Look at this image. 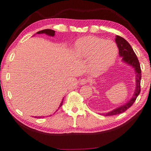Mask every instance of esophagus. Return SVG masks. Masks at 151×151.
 <instances>
[{"instance_id":"esophagus-1","label":"esophagus","mask_w":151,"mask_h":151,"mask_svg":"<svg viewBox=\"0 0 151 151\" xmlns=\"http://www.w3.org/2000/svg\"><path fill=\"white\" fill-rule=\"evenodd\" d=\"M87 82H88V80H87L86 78H82L80 80V85H85V84L87 83Z\"/></svg>"}]
</instances>
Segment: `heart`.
Listing matches in <instances>:
<instances>
[{
    "label": "heart",
    "mask_w": 151,
    "mask_h": 151,
    "mask_svg": "<svg viewBox=\"0 0 151 151\" xmlns=\"http://www.w3.org/2000/svg\"><path fill=\"white\" fill-rule=\"evenodd\" d=\"M75 48L81 57H91L89 67L98 71L109 68L118 55V47L114 42L94 36L80 38L76 42Z\"/></svg>",
    "instance_id": "obj_1"
}]
</instances>
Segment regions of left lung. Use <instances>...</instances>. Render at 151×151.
Masks as SVG:
<instances>
[{
	"mask_svg": "<svg viewBox=\"0 0 151 151\" xmlns=\"http://www.w3.org/2000/svg\"><path fill=\"white\" fill-rule=\"evenodd\" d=\"M115 40L119 50V55L122 57V60L124 62L127 63V64L131 65L132 67L134 68L135 73L136 74V87L135 92L134 94H133V96L131 100L127 101L125 105H123L121 107L115 109L114 110L109 112V113L106 114H104L103 115L106 116H109L121 114L127 111L129 108H130L132 106V104H134L136 100V98L138 97L139 94L140 93V91H141L140 82H141L142 78V71L139 60L137 57H136L134 51H133L131 45L124 38L117 35L116 37Z\"/></svg>",
	"mask_w": 151,
	"mask_h": 151,
	"instance_id": "1",
	"label": "left lung"
}]
</instances>
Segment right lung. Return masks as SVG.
I'll list each match as a JSON object with an SVG mask.
<instances>
[{
  "instance_id": "1",
  "label": "right lung",
  "mask_w": 151,
  "mask_h": 151,
  "mask_svg": "<svg viewBox=\"0 0 151 151\" xmlns=\"http://www.w3.org/2000/svg\"><path fill=\"white\" fill-rule=\"evenodd\" d=\"M37 34H41V33H45V34H46V35H49V36H51V37H53L54 35H55V31H54V30H52V29H44V30H41V31H38V32L37 33ZM63 100H62V101L61 102V104H60V107H59V108L61 106H62V104H63ZM36 118V117H35ZM42 118V116H40V117H38V118Z\"/></svg>"
}]
</instances>
